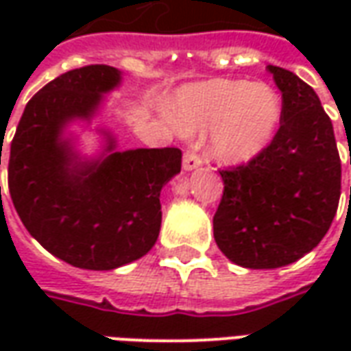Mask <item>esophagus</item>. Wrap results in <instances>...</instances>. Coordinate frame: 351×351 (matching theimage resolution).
Returning <instances> with one entry per match:
<instances>
[{
  "label": "esophagus",
  "mask_w": 351,
  "mask_h": 351,
  "mask_svg": "<svg viewBox=\"0 0 351 351\" xmlns=\"http://www.w3.org/2000/svg\"><path fill=\"white\" fill-rule=\"evenodd\" d=\"M201 163H203V160L199 158L197 154L193 152V150H186V154H184V160H182L184 171H193V169L201 167Z\"/></svg>",
  "instance_id": "1"
}]
</instances>
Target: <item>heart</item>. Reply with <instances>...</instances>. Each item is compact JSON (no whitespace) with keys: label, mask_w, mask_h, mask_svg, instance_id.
<instances>
[{"label":"heart","mask_w":351,"mask_h":351,"mask_svg":"<svg viewBox=\"0 0 351 351\" xmlns=\"http://www.w3.org/2000/svg\"><path fill=\"white\" fill-rule=\"evenodd\" d=\"M171 114L182 133L210 130V156L223 165H239L271 145L282 118V99L269 84L213 79L182 90Z\"/></svg>","instance_id":"b5f03b06"}]
</instances>
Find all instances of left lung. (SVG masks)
<instances>
[{"instance_id": "left-lung-1", "label": "left lung", "mask_w": 351, "mask_h": 351, "mask_svg": "<svg viewBox=\"0 0 351 351\" xmlns=\"http://www.w3.org/2000/svg\"><path fill=\"white\" fill-rule=\"evenodd\" d=\"M267 69L282 92L280 130L246 165L220 171L213 220L218 248L246 269H278L314 250L340 199V156L317 93L295 73Z\"/></svg>"}]
</instances>
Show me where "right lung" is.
<instances>
[{"label": "right lung", "mask_w": 351, "mask_h": 351, "mask_svg": "<svg viewBox=\"0 0 351 351\" xmlns=\"http://www.w3.org/2000/svg\"><path fill=\"white\" fill-rule=\"evenodd\" d=\"M120 82L122 73L110 65L60 75L29 99L9 154L12 205L29 235L52 256L88 271H110L152 250L161 228V188L182 163L178 148L120 152L103 128L97 156L75 148L67 128L92 122L103 93Z\"/></svg>", "instance_id": "add662e5"}]
</instances>
